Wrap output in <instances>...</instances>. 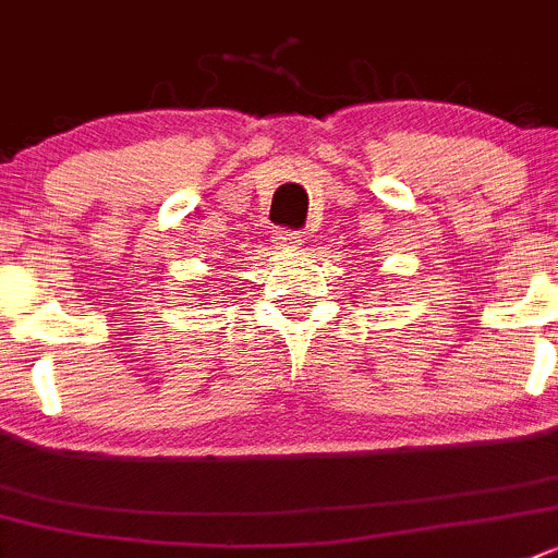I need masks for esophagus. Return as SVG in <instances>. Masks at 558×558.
I'll return each mask as SVG.
<instances>
[{
	"label": "esophagus",
	"instance_id": "obj_1",
	"mask_svg": "<svg viewBox=\"0 0 558 558\" xmlns=\"http://www.w3.org/2000/svg\"><path fill=\"white\" fill-rule=\"evenodd\" d=\"M276 246L282 248V252H295V248L304 246V235L293 230H282L276 232Z\"/></svg>",
	"mask_w": 558,
	"mask_h": 558
}]
</instances>
